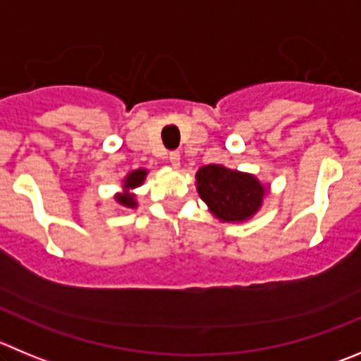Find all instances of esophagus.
<instances>
[{
  "mask_svg": "<svg viewBox=\"0 0 361 361\" xmlns=\"http://www.w3.org/2000/svg\"><path fill=\"white\" fill-rule=\"evenodd\" d=\"M169 161H171V165H173L174 169H178V167H180V161H181L180 153H178V151H173V153L169 154Z\"/></svg>",
  "mask_w": 361,
  "mask_h": 361,
  "instance_id": "esophagus-1",
  "label": "esophagus"
}]
</instances>
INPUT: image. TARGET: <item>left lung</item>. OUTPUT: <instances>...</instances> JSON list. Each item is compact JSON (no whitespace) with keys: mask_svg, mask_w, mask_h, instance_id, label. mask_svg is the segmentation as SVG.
I'll return each instance as SVG.
<instances>
[{"mask_svg":"<svg viewBox=\"0 0 361 361\" xmlns=\"http://www.w3.org/2000/svg\"><path fill=\"white\" fill-rule=\"evenodd\" d=\"M196 188L210 214L221 222H245L255 217L269 192L255 174L219 164L203 165L197 171Z\"/></svg>","mask_w":361,"mask_h":361,"instance_id":"obj_1","label":"left lung"}]
</instances>
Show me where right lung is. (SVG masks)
Wrapping results in <instances>:
<instances>
[{
	"mask_svg": "<svg viewBox=\"0 0 361 361\" xmlns=\"http://www.w3.org/2000/svg\"><path fill=\"white\" fill-rule=\"evenodd\" d=\"M146 176H147V169L130 171V173L126 174V178L123 180V190L117 192L116 196H114V197H116L117 203L123 204L124 208H137V207H139V203H137V196L133 194V190L144 183Z\"/></svg>",
	"mask_w": 361,
	"mask_h": 361,
	"instance_id": "obj_1",
	"label": "right lung"
}]
</instances>
